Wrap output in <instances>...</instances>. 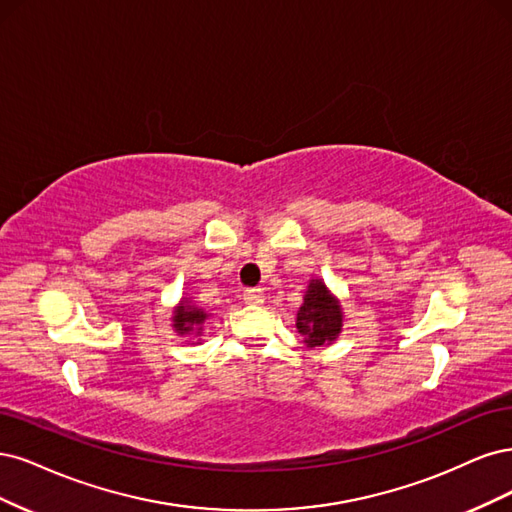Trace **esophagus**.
<instances>
[{
	"mask_svg": "<svg viewBox=\"0 0 512 512\" xmlns=\"http://www.w3.org/2000/svg\"><path fill=\"white\" fill-rule=\"evenodd\" d=\"M263 300H266V295H263L261 289H246V291H244V302H246V304L259 306V304H263Z\"/></svg>",
	"mask_w": 512,
	"mask_h": 512,
	"instance_id": "1",
	"label": "esophagus"
}]
</instances>
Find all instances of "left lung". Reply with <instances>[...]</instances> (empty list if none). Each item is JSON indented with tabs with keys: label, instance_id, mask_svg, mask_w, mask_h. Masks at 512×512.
Listing matches in <instances>:
<instances>
[{
	"label": "left lung",
	"instance_id": "1",
	"mask_svg": "<svg viewBox=\"0 0 512 512\" xmlns=\"http://www.w3.org/2000/svg\"><path fill=\"white\" fill-rule=\"evenodd\" d=\"M298 332L304 336L306 346L332 344L342 332V308L321 278L308 283L304 304L298 310L295 321Z\"/></svg>",
	"mask_w": 512,
	"mask_h": 512
}]
</instances>
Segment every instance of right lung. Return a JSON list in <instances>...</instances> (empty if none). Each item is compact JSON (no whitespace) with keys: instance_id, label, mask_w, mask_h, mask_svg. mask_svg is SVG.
<instances>
[{"instance_id":"right-lung-1","label":"right lung","mask_w":512,"mask_h":512,"mask_svg":"<svg viewBox=\"0 0 512 512\" xmlns=\"http://www.w3.org/2000/svg\"><path fill=\"white\" fill-rule=\"evenodd\" d=\"M210 317V312L204 308L193 306L187 298L180 300V304L174 308V317H172V327L178 332V336H202L204 332V321Z\"/></svg>"}]
</instances>
